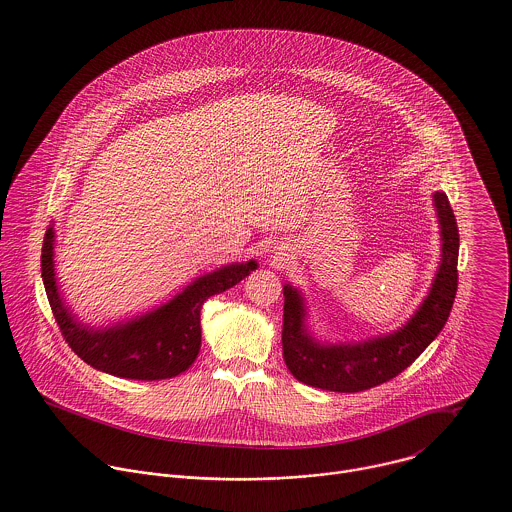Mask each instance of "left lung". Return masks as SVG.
Instances as JSON below:
<instances>
[{
    "mask_svg": "<svg viewBox=\"0 0 512 512\" xmlns=\"http://www.w3.org/2000/svg\"><path fill=\"white\" fill-rule=\"evenodd\" d=\"M443 255L432 290L422 307L401 330L384 338L355 345H320L303 324V299L292 286H284V361L293 376L313 388L357 393L380 386L401 374L443 330L459 286V226L449 199L434 194Z\"/></svg>",
    "mask_w": 512,
    "mask_h": 512,
    "instance_id": "left-lung-1",
    "label": "left lung"
}]
</instances>
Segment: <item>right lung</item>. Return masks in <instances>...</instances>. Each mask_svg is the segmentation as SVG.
Listing matches in <instances>:
<instances>
[{"label":"right lung","mask_w":512,"mask_h":512,"mask_svg":"<svg viewBox=\"0 0 512 512\" xmlns=\"http://www.w3.org/2000/svg\"><path fill=\"white\" fill-rule=\"evenodd\" d=\"M255 268V261L220 268L197 278L171 303L149 315L109 330H92L74 320L57 292L53 228L46 230L42 245V278L63 340L84 363L128 380H165L188 370L201 347L199 313L203 301L236 286Z\"/></svg>","instance_id":"right-lung-1"}]
</instances>
